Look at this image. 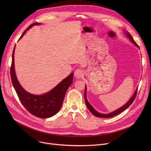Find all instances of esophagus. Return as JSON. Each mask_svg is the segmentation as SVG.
<instances>
[{"instance_id":"34e87169","label":"esophagus","mask_w":151,"mask_h":151,"mask_svg":"<svg viewBox=\"0 0 151 151\" xmlns=\"http://www.w3.org/2000/svg\"><path fill=\"white\" fill-rule=\"evenodd\" d=\"M84 75V71L82 69L78 68L75 71V76L77 78H81Z\"/></svg>"}]
</instances>
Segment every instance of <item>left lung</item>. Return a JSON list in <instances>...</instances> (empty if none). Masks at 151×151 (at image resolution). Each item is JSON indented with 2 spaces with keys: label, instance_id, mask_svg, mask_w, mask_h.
Returning <instances> with one entry per match:
<instances>
[{
  "label": "left lung",
  "instance_id": "1",
  "mask_svg": "<svg viewBox=\"0 0 151 151\" xmlns=\"http://www.w3.org/2000/svg\"><path fill=\"white\" fill-rule=\"evenodd\" d=\"M125 34H126L127 36V37H129V38L131 42H132V43H133L137 47H139V46H138V45L137 44V43L134 41V40H133L132 36L130 35V33H129L128 32H126ZM86 86H85L84 99H85V102H86V106H87V107H88V108L89 109V110L91 112V113H92L93 115H94L95 116H96V117H104V118H109V117H113V116H116V115H117V114H119V113H122V111H124L125 109H126L127 108L132 104V103H133V101H134V99L136 98L137 93V91H138V88L136 89L135 92H134V94L133 95V96L132 97V98H131L127 102L126 104H125L124 106H122L120 108L117 109V110L114 111H113V112L110 113H109V114H101V113H100L97 112L96 110H95V109L91 105V104H89V101H88V99H87V98H86Z\"/></svg>",
  "mask_w": 151,
  "mask_h": 151
}]
</instances>
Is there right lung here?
Masks as SVG:
<instances>
[{
  "mask_svg": "<svg viewBox=\"0 0 151 151\" xmlns=\"http://www.w3.org/2000/svg\"><path fill=\"white\" fill-rule=\"evenodd\" d=\"M38 24L39 23L32 24L22 33L19 39L27 30ZM14 48L12 54L10 75L13 86L22 105L32 114L40 118H48L58 113L62 105L65 93L72 83L73 73H71L50 92L40 96L31 94L22 88L17 80L14 65Z\"/></svg>",
  "mask_w": 151,
  "mask_h": 151,
  "instance_id": "obj_1",
  "label": "right lung"
}]
</instances>
